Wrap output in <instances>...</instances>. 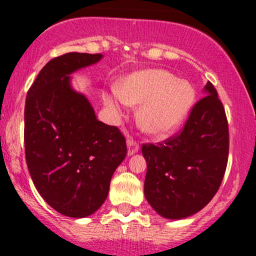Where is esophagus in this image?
Segmentation results:
<instances>
[{"label": "esophagus", "instance_id": "34e87169", "mask_svg": "<svg viewBox=\"0 0 256 256\" xmlns=\"http://www.w3.org/2000/svg\"><path fill=\"white\" fill-rule=\"evenodd\" d=\"M138 150H140L138 144L136 142V141H134L132 138H128V156H132V154H135Z\"/></svg>", "mask_w": 256, "mask_h": 256}]
</instances>
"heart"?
<instances>
[{
    "label": "heart",
    "mask_w": 256,
    "mask_h": 256,
    "mask_svg": "<svg viewBox=\"0 0 256 256\" xmlns=\"http://www.w3.org/2000/svg\"><path fill=\"white\" fill-rule=\"evenodd\" d=\"M192 85L161 69L135 72L118 82L116 90L102 92V102L114 118L128 105H141L138 122L144 132L164 136L180 128L194 104Z\"/></svg>",
    "instance_id": "heart-1"
}]
</instances>
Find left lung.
<instances>
[{
	"label": "left lung",
	"mask_w": 256,
	"mask_h": 256,
	"mask_svg": "<svg viewBox=\"0 0 256 256\" xmlns=\"http://www.w3.org/2000/svg\"><path fill=\"white\" fill-rule=\"evenodd\" d=\"M193 106L182 132L164 144H146L144 197L166 219H184L218 192L229 154L228 121L210 82Z\"/></svg>",
	"instance_id": "1"
}]
</instances>
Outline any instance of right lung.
I'll list each match as a JSON object with an SVG mask.
<instances>
[{
	"mask_svg": "<svg viewBox=\"0 0 256 256\" xmlns=\"http://www.w3.org/2000/svg\"><path fill=\"white\" fill-rule=\"evenodd\" d=\"M102 58L76 52L53 58L26 98V161L33 183L52 208L76 219L102 207L128 151L118 128L98 120L88 98L72 86L70 74Z\"/></svg>",
	"mask_w": 256,
	"mask_h": 256,
	"instance_id": "1",
	"label": "right lung"
}]
</instances>
